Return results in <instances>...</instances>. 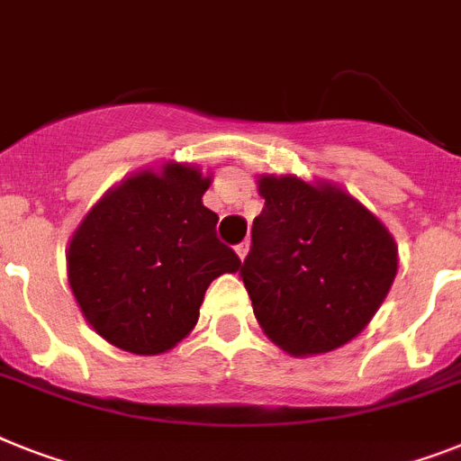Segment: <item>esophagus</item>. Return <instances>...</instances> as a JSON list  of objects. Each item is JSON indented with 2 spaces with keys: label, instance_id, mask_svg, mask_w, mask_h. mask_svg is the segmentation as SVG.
<instances>
[{
  "label": "esophagus",
  "instance_id": "34e87169",
  "mask_svg": "<svg viewBox=\"0 0 461 461\" xmlns=\"http://www.w3.org/2000/svg\"><path fill=\"white\" fill-rule=\"evenodd\" d=\"M235 252H238V257L240 258H245L247 257V252H249V242H240V245H235Z\"/></svg>",
  "mask_w": 461,
  "mask_h": 461
}]
</instances>
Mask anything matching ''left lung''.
Wrapping results in <instances>:
<instances>
[{
	"label": "left lung",
	"instance_id": "left-lung-1",
	"mask_svg": "<svg viewBox=\"0 0 461 461\" xmlns=\"http://www.w3.org/2000/svg\"><path fill=\"white\" fill-rule=\"evenodd\" d=\"M264 209L240 277L264 332L292 356L351 341L398 268L389 230L358 200L296 176H261Z\"/></svg>",
	"mask_w": 461,
	"mask_h": 461
}]
</instances>
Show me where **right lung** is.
Masks as SVG:
<instances>
[{
    "label": "right lung",
    "instance_id": "right-lung-1",
    "mask_svg": "<svg viewBox=\"0 0 461 461\" xmlns=\"http://www.w3.org/2000/svg\"><path fill=\"white\" fill-rule=\"evenodd\" d=\"M193 167L143 171L91 209L68 247V277L103 339L139 356L169 351L195 327L209 283L240 268L203 204Z\"/></svg>",
    "mask_w": 461,
    "mask_h": 461
}]
</instances>
